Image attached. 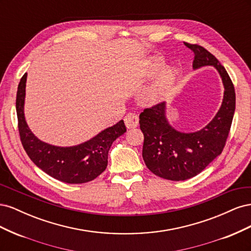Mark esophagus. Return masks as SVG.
<instances>
[{"label":"esophagus","mask_w":251,"mask_h":251,"mask_svg":"<svg viewBox=\"0 0 251 251\" xmlns=\"http://www.w3.org/2000/svg\"><path fill=\"white\" fill-rule=\"evenodd\" d=\"M125 124L127 128L136 127L139 124V118L135 113H128L125 118Z\"/></svg>","instance_id":"obj_1"}]
</instances>
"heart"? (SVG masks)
<instances>
[{
	"instance_id": "heart-1",
	"label": "heart",
	"mask_w": 251,
	"mask_h": 251,
	"mask_svg": "<svg viewBox=\"0 0 251 251\" xmlns=\"http://www.w3.org/2000/svg\"><path fill=\"white\" fill-rule=\"evenodd\" d=\"M162 65H163V62L161 59H159L153 64L151 69H153V71H157L160 69ZM175 78H176V71L174 69L168 68V69L163 70L160 73V75L157 77L156 81L151 86V88L148 91V96L150 100L156 101V100H160L161 98H163L170 92L171 88L174 85Z\"/></svg>"
}]
</instances>
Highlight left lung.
Listing matches in <instances>:
<instances>
[{"label": "left lung", "instance_id": "1", "mask_svg": "<svg viewBox=\"0 0 251 251\" xmlns=\"http://www.w3.org/2000/svg\"><path fill=\"white\" fill-rule=\"evenodd\" d=\"M184 45L194 52L195 70L205 66L216 68L222 78L224 95L216 116L207 126L193 133L179 132L170 125L165 101L144 109L139 115L144 135V163L156 176L172 181L195 177L222 153L235 109L234 87L225 68L199 45Z\"/></svg>", "mask_w": 251, "mask_h": 251}]
</instances>
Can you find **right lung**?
<instances>
[{
    "label": "right lung",
    "mask_w": 251,
    "mask_h": 251,
    "mask_svg": "<svg viewBox=\"0 0 251 251\" xmlns=\"http://www.w3.org/2000/svg\"><path fill=\"white\" fill-rule=\"evenodd\" d=\"M26 80L27 73L23 75L19 83L16 107L21 141L29 158L37 168L65 183L79 184L94 180L107 168L112 143L126 132L124 120L77 146H52L37 138L26 123Z\"/></svg>",
    "instance_id": "add662e5"
}]
</instances>
